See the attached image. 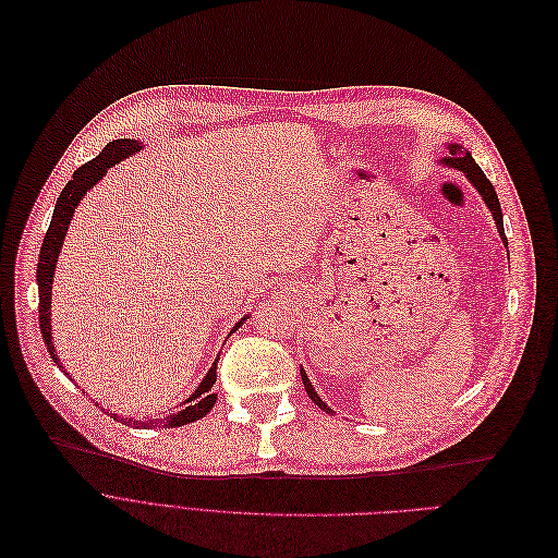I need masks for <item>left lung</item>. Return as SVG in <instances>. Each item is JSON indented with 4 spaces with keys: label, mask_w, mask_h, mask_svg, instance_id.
I'll use <instances>...</instances> for the list:
<instances>
[{
    "label": "left lung",
    "mask_w": 558,
    "mask_h": 558,
    "mask_svg": "<svg viewBox=\"0 0 558 558\" xmlns=\"http://www.w3.org/2000/svg\"><path fill=\"white\" fill-rule=\"evenodd\" d=\"M447 151H449V154H447L445 158H440L438 163H440V166H447V168L461 170V172L465 174V179L472 183V189L482 195L484 204L488 206V210L493 214V220H495V227H497V231H499L501 243L507 245V235H504V220H501V206H499V199H497V193H495V189H493V183L486 179V174L482 172V168L474 163L472 154H470L468 149H463V145H459V143H447ZM300 375H302L306 395L311 397V400H313L317 407H320L323 411L333 413V411L323 402V397L315 392L313 384L308 381V377H306V373H304V367L300 369Z\"/></svg>",
    "instance_id": "1"
}]
</instances>
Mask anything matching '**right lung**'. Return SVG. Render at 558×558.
Listing matches in <instances>:
<instances>
[{"mask_svg":"<svg viewBox=\"0 0 558 558\" xmlns=\"http://www.w3.org/2000/svg\"><path fill=\"white\" fill-rule=\"evenodd\" d=\"M143 149V143L136 141V138H118L113 143L106 145L101 149L99 156H95L93 161H88L86 166H82L78 170H74L72 179L68 181L65 189L61 191L59 199H57V206H54V216H51V222H49V229L43 238V247H40V256H38V275H36V281H38V298H40V306H38V317H40V333H43V340L47 344L49 350V356L51 361H54L61 369V359L54 350V342H51V281H54V272H57V263H59V254H61V247H63V241H65V233H68V227H70V220L74 216L76 206L82 204V199L88 195V191L93 189V185H97L106 172H109V168H113L116 163L124 161V158L134 156ZM250 315H243L241 320H238L231 329V333L235 329H241L245 323H247ZM218 361L220 356H216L214 365L208 367L206 377L199 381V386L195 388L193 395L185 397V400L179 404V411L177 413H170L166 417H151V420H134V417H118V413H111L113 420H122V422H131L134 427H161V429H170V427H183V424H191L199 417H204L210 409H214L218 395L210 390L218 379L216 369H218ZM65 373V369H63ZM68 375V373H65ZM109 413V411H104Z\"/></svg>","mask_w":558,"mask_h":558,"instance_id":"add662e5","label":"right lung"}]
</instances>
